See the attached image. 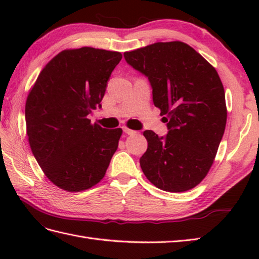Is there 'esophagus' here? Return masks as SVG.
I'll list each match as a JSON object with an SVG mask.
<instances>
[{"mask_svg": "<svg viewBox=\"0 0 259 259\" xmlns=\"http://www.w3.org/2000/svg\"><path fill=\"white\" fill-rule=\"evenodd\" d=\"M122 130H123V133L126 134V135H135V134H136L135 130H131V129H129V128H126V126H123Z\"/></svg>", "mask_w": 259, "mask_h": 259, "instance_id": "obj_1", "label": "esophagus"}]
</instances>
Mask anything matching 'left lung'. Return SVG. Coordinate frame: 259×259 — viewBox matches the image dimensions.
I'll list each match as a JSON object with an SVG mask.
<instances>
[{"mask_svg": "<svg viewBox=\"0 0 259 259\" xmlns=\"http://www.w3.org/2000/svg\"><path fill=\"white\" fill-rule=\"evenodd\" d=\"M126 63L147 76L152 101L161 110L168 134L144 131L145 176L157 188L183 192L206 177L226 126L221 78L212 65L184 42H158L124 52Z\"/></svg>", "mask_w": 259, "mask_h": 259, "instance_id": "8db88e82", "label": "left lung"}]
</instances>
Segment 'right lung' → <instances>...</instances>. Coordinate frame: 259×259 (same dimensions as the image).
<instances>
[{"mask_svg": "<svg viewBox=\"0 0 259 259\" xmlns=\"http://www.w3.org/2000/svg\"><path fill=\"white\" fill-rule=\"evenodd\" d=\"M121 53L95 48L60 52L41 71L25 104L26 134L33 156L59 188L81 191L100 181L122 130L88 119L101 107Z\"/></svg>", "mask_w": 259, "mask_h": 259, "instance_id": "add662e5", "label": "right lung"}]
</instances>
